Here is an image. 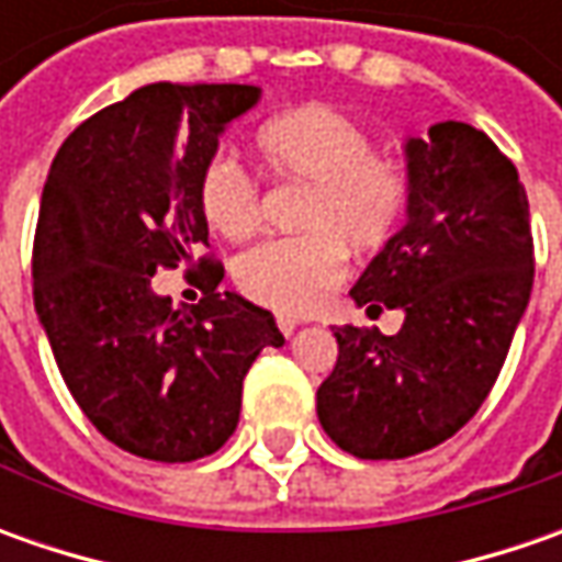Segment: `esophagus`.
Instances as JSON below:
<instances>
[{
	"instance_id": "1",
	"label": "esophagus",
	"mask_w": 562,
	"mask_h": 562,
	"mask_svg": "<svg viewBox=\"0 0 562 562\" xmlns=\"http://www.w3.org/2000/svg\"><path fill=\"white\" fill-rule=\"evenodd\" d=\"M300 325H303V322H300V318H293V315H278V328H281V335L284 337H291Z\"/></svg>"
}]
</instances>
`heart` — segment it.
Segmentation results:
<instances>
[{
  "label": "heart",
  "mask_w": 562,
  "mask_h": 562,
  "mask_svg": "<svg viewBox=\"0 0 562 562\" xmlns=\"http://www.w3.org/2000/svg\"><path fill=\"white\" fill-rule=\"evenodd\" d=\"M274 178L310 184L296 237L259 244L240 256L237 284L274 313H313L344 278L347 247L378 249L409 203V175L397 159L372 153L369 134L331 105H296L252 137ZM200 209L215 234L244 240L259 227V193L227 159L209 162Z\"/></svg>",
  "instance_id": "heart-1"
}]
</instances>
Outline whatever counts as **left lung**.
<instances>
[{"instance_id":"left-lung-1","label":"left lung","mask_w":562,"mask_h":562,"mask_svg":"<svg viewBox=\"0 0 562 562\" xmlns=\"http://www.w3.org/2000/svg\"><path fill=\"white\" fill-rule=\"evenodd\" d=\"M406 222L353 284L366 313L403 328H337L315 394L325 435L359 460H403L453 438L501 375L531 296L529 200L516 165L463 121L403 140Z\"/></svg>"}]
</instances>
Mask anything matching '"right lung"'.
I'll use <instances>...</instances> for the list:
<instances>
[{"instance_id":"add662e5","label":"right lung","mask_w":562,"mask_h":562,"mask_svg":"<svg viewBox=\"0 0 562 562\" xmlns=\"http://www.w3.org/2000/svg\"><path fill=\"white\" fill-rule=\"evenodd\" d=\"M249 83H146L87 119L53 159L33 240V306L58 372L109 441L156 463L215 453L240 419L249 366L284 337L274 315L218 293L190 310L153 291L156 269L209 240L200 181Z\"/></svg>"}]
</instances>
